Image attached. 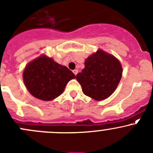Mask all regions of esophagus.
Instances as JSON below:
<instances>
[{"instance_id": "obj_1", "label": "esophagus", "mask_w": 153, "mask_h": 153, "mask_svg": "<svg viewBox=\"0 0 153 153\" xmlns=\"http://www.w3.org/2000/svg\"><path fill=\"white\" fill-rule=\"evenodd\" d=\"M72 72H73V73H74V74H75V75H77V74H78V70H77V69H75V70H73V71H72Z\"/></svg>"}]
</instances>
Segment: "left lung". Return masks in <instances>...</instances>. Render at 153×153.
<instances>
[{"label": "left lung", "mask_w": 153, "mask_h": 153, "mask_svg": "<svg viewBox=\"0 0 153 153\" xmlns=\"http://www.w3.org/2000/svg\"><path fill=\"white\" fill-rule=\"evenodd\" d=\"M84 66L81 72L76 75L84 94L96 101L109 97L122 77L123 69L119 60L99 49L86 59Z\"/></svg>", "instance_id": "8db88e82"}]
</instances>
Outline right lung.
Here are the masks:
<instances>
[{
	"label": "right lung",
	"instance_id": "right-lung-1",
	"mask_svg": "<svg viewBox=\"0 0 153 153\" xmlns=\"http://www.w3.org/2000/svg\"><path fill=\"white\" fill-rule=\"evenodd\" d=\"M75 75L66 66L42 54L30 62L23 72V80L32 96L43 101L58 97L66 84Z\"/></svg>",
	"mask_w": 153,
	"mask_h": 153
}]
</instances>
